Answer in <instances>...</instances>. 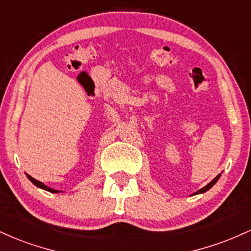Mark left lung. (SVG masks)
<instances>
[{
    "mask_svg": "<svg viewBox=\"0 0 251 251\" xmlns=\"http://www.w3.org/2000/svg\"><path fill=\"white\" fill-rule=\"evenodd\" d=\"M220 177H221V175H218V176H217V177H215V178H214V179H212L211 181H210V183L208 184V185H205V186H204V188H201V190H198V191H197V192H195V194H194V195H198V194H203V192H206V191H208V190H209V189H211V188H212V186H214V185H215V184H216V181H217L218 179H220Z\"/></svg>",
    "mask_w": 251,
    "mask_h": 251,
    "instance_id": "obj_1",
    "label": "left lung"
}]
</instances>
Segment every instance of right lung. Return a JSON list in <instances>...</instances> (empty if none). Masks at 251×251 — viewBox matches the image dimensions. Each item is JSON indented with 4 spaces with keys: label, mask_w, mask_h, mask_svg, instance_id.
I'll return each mask as SVG.
<instances>
[{
    "label": "right lung",
    "mask_w": 251,
    "mask_h": 251,
    "mask_svg": "<svg viewBox=\"0 0 251 251\" xmlns=\"http://www.w3.org/2000/svg\"><path fill=\"white\" fill-rule=\"evenodd\" d=\"M27 177H28V179H29V180L31 181V183L34 184V185L37 186V188H41V189H43V190H46V191H50V192H51V194H56V192H61V191H57V190L51 189V188H50V186L45 185V184L41 183V181L34 179V178L31 177V176H29V175H27Z\"/></svg>",
    "instance_id": "obj_1"
}]
</instances>
